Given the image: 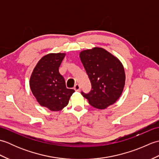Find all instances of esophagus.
<instances>
[{
    "instance_id": "34e87169",
    "label": "esophagus",
    "mask_w": 159,
    "mask_h": 159,
    "mask_svg": "<svg viewBox=\"0 0 159 159\" xmlns=\"http://www.w3.org/2000/svg\"><path fill=\"white\" fill-rule=\"evenodd\" d=\"M74 90L75 91H77V92H79V91L80 90V85H79V84H76L75 86H74Z\"/></svg>"
}]
</instances>
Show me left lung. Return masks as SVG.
Returning a JSON list of instances; mask_svg holds the SVG:
<instances>
[{
  "label": "left lung",
  "mask_w": 159,
  "mask_h": 159,
  "mask_svg": "<svg viewBox=\"0 0 159 159\" xmlns=\"http://www.w3.org/2000/svg\"><path fill=\"white\" fill-rule=\"evenodd\" d=\"M80 58L92 84L82 95L92 107L104 109L116 102L125 85L124 69L120 60L102 48L83 50Z\"/></svg>",
  "instance_id": "1"
}]
</instances>
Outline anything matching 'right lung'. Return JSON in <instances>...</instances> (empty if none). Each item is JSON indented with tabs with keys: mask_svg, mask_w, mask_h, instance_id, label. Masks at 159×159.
<instances>
[{
	"mask_svg": "<svg viewBox=\"0 0 159 159\" xmlns=\"http://www.w3.org/2000/svg\"><path fill=\"white\" fill-rule=\"evenodd\" d=\"M65 57L63 53H50L39 61L30 79V87L40 105L58 111L67 105L74 92L66 88L65 79L59 67Z\"/></svg>",
	"mask_w": 159,
	"mask_h": 159,
	"instance_id": "1",
	"label": "right lung"
}]
</instances>
